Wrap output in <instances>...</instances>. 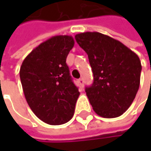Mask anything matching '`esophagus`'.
Wrapping results in <instances>:
<instances>
[{"instance_id": "esophagus-1", "label": "esophagus", "mask_w": 151, "mask_h": 151, "mask_svg": "<svg viewBox=\"0 0 151 151\" xmlns=\"http://www.w3.org/2000/svg\"><path fill=\"white\" fill-rule=\"evenodd\" d=\"M78 82H79V84L81 85V86H84V80L82 78H80L78 80Z\"/></svg>"}]
</instances>
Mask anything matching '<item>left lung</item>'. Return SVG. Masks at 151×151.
Segmentation results:
<instances>
[{
  "mask_svg": "<svg viewBox=\"0 0 151 151\" xmlns=\"http://www.w3.org/2000/svg\"><path fill=\"white\" fill-rule=\"evenodd\" d=\"M75 38L92 69L94 81L86 92L94 112L106 119L121 116L139 87V58L119 40L101 32H81Z\"/></svg>",
  "mask_w": 151,
  "mask_h": 151,
  "instance_id": "8db88e82",
  "label": "left lung"
}]
</instances>
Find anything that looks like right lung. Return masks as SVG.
<instances>
[{
	"label": "right lung",
	"instance_id": "obj_1",
	"mask_svg": "<svg viewBox=\"0 0 151 151\" xmlns=\"http://www.w3.org/2000/svg\"><path fill=\"white\" fill-rule=\"evenodd\" d=\"M74 44L71 36H54L32 50L21 65V83L27 102L48 124H64L74 115L80 92L66 65Z\"/></svg>",
	"mask_w": 151,
	"mask_h": 151
}]
</instances>
